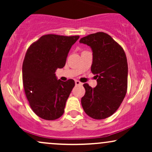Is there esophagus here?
Listing matches in <instances>:
<instances>
[{
  "mask_svg": "<svg viewBox=\"0 0 152 152\" xmlns=\"http://www.w3.org/2000/svg\"><path fill=\"white\" fill-rule=\"evenodd\" d=\"M75 83H76V86H81V85H82V83L81 82H80L79 81H78V80H76V81H75Z\"/></svg>",
  "mask_w": 152,
  "mask_h": 152,
  "instance_id": "1",
  "label": "esophagus"
}]
</instances>
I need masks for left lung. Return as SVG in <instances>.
Returning <instances> with one entry per match:
<instances>
[{
	"mask_svg": "<svg viewBox=\"0 0 152 152\" xmlns=\"http://www.w3.org/2000/svg\"><path fill=\"white\" fill-rule=\"evenodd\" d=\"M93 51L92 74L97 85L92 88L84 83L81 105L85 113L94 119L109 117L118 109L127 91L128 64L123 48L109 34H92L81 38Z\"/></svg>",
	"mask_w": 152,
	"mask_h": 152,
	"instance_id": "1",
	"label": "left lung"
}]
</instances>
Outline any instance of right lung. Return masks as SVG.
I'll return each instance as SVG.
<instances>
[{
    "instance_id": "add662e5",
    "label": "right lung",
    "mask_w": 152,
    "mask_h": 152,
    "mask_svg": "<svg viewBox=\"0 0 152 152\" xmlns=\"http://www.w3.org/2000/svg\"><path fill=\"white\" fill-rule=\"evenodd\" d=\"M79 36L48 34L29 46L23 63V84L31 109L46 120H56L64 112L75 86L73 79H57L55 71L66 64L68 53Z\"/></svg>"
}]
</instances>
